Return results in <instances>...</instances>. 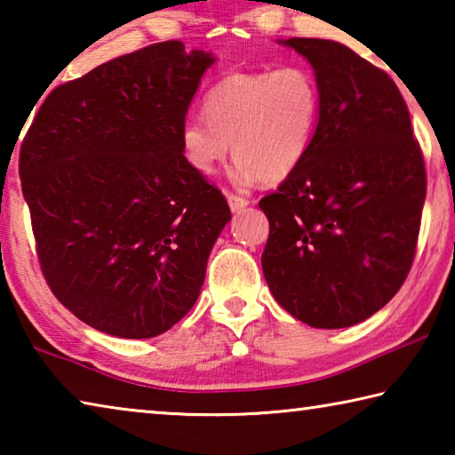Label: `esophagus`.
I'll return each mask as SVG.
<instances>
[{"mask_svg": "<svg viewBox=\"0 0 455 455\" xmlns=\"http://www.w3.org/2000/svg\"><path fill=\"white\" fill-rule=\"evenodd\" d=\"M227 200H228L230 211H233V212H241L243 209L249 206V200L243 198V196H236V195H227Z\"/></svg>", "mask_w": 455, "mask_h": 455, "instance_id": "1", "label": "esophagus"}]
</instances>
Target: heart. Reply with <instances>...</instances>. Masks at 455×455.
I'll list each match as a JSON object with an SVG mask.
<instances>
[{"mask_svg": "<svg viewBox=\"0 0 455 455\" xmlns=\"http://www.w3.org/2000/svg\"><path fill=\"white\" fill-rule=\"evenodd\" d=\"M203 116L180 126V148L200 174H214L230 142L241 187L281 182L303 164L321 116V90L309 68L236 72L219 80L203 100Z\"/></svg>", "mask_w": 455, "mask_h": 455, "instance_id": "1", "label": "heart"}]
</instances>
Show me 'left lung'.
<instances>
[{
	"mask_svg": "<svg viewBox=\"0 0 455 455\" xmlns=\"http://www.w3.org/2000/svg\"><path fill=\"white\" fill-rule=\"evenodd\" d=\"M309 61L321 116L303 164L260 198L263 273L284 311L343 329L394 299L410 273L426 164L395 82L347 45L281 40Z\"/></svg>",
	"mask_w": 455,
	"mask_h": 455,
	"instance_id": "left-lung-1",
	"label": "left lung"
}]
</instances>
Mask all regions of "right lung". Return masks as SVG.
Masks as SVG:
<instances>
[{
  "mask_svg": "<svg viewBox=\"0 0 455 455\" xmlns=\"http://www.w3.org/2000/svg\"><path fill=\"white\" fill-rule=\"evenodd\" d=\"M212 53L160 42L44 100L20 150L42 273L102 333L156 337L196 303L227 198L180 148Z\"/></svg>",
  "mask_w": 455,
  "mask_h": 455,
  "instance_id": "add662e5",
  "label": "right lung"
}]
</instances>
